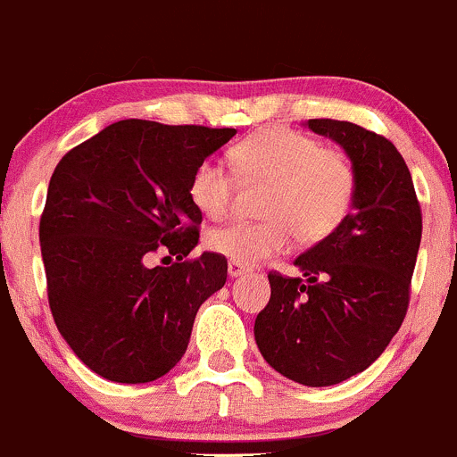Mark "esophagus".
<instances>
[{
  "label": "esophagus",
  "mask_w": 457,
  "mask_h": 457,
  "mask_svg": "<svg viewBox=\"0 0 457 457\" xmlns=\"http://www.w3.org/2000/svg\"><path fill=\"white\" fill-rule=\"evenodd\" d=\"M247 271H249V269L245 267V265H238V262L229 261V265H228L229 278H241V276H245V273H247Z\"/></svg>",
  "instance_id": "obj_1"
}]
</instances>
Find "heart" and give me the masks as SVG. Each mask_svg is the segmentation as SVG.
Returning a JSON list of instances; mask_svg holds the SVG:
<instances>
[{"mask_svg": "<svg viewBox=\"0 0 457 457\" xmlns=\"http://www.w3.org/2000/svg\"><path fill=\"white\" fill-rule=\"evenodd\" d=\"M234 172L245 184L265 181L262 220H229L208 234V247L238 265L253 267L285 253L295 234L315 243L333 234L348 216L357 190L353 162L339 148L291 129L256 133L229 153ZM237 179L220 162H201L190 177L192 205L220 219L232 204Z\"/></svg>", "mask_w": 457, "mask_h": 457, "instance_id": "obj_1", "label": "heart"}]
</instances>
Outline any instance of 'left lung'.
<instances>
[{
  "label": "left lung",
  "mask_w": 457,
  "mask_h": 457,
  "mask_svg": "<svg viewBox=\"0 0 457 457\" xmlns=\"http://www.w3.org/2000/svg\"><path fill=\"white\" fill-rule=\"evenodd\" d=\"M344 148L357 175L350 214L295 258L302 278L269 273L271 297L253 324L265 361L309 387L372 366L405 320L422 216L410 168L383 136L344 120H309Z\"/></svg>",
  "instance_id": "obj_1"
}]
</instances>
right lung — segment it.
Wrapping results in <instances>:
<instances>
[{
  "label": "right lung",
  "mask_w": 457,
  "mask_h": 457,
  "mask_svg": "<svg viewBox=\"0 0 457 457\" xmlns=\"http://www.w3.org/2000/svg\"><path fill=\"white\" fill-rule=\"evenodd\" d=\"M237 129L120 120L65 153L38 225L52 317L76 357L115 383H148L184 357L199 306L228 280L199 243L195 168ZM168 248L178 262L148 268Z\"/></svg>",
  "instance_id": "right-lung-1"
}]
</instances>
